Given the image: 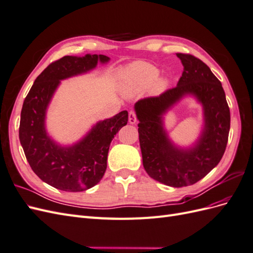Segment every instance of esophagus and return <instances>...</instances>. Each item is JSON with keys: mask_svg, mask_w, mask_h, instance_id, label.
<instances>
[{"mask_svg": "<svg viewBox=\"0 0 253 253\" xmlns=\"http://www.w3.org/2000/svg\"><path fill=\"white\" fill-rule=\"evenodd\" d=\"M128 122L131 125H135L136 124V114L134 111H131L128 113Z\"/></svg>", "mask_w": 253, "mask_h": 253, "instance_id": "1", "label": "esophagus"}]
</instances>
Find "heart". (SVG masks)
Returning a JSON list of instances; mask_svg holds the SVG:
<instances>
[{
	"mask_svg": "<svg viewBox=\"0 0 253 253\" xmlns=\"http://www.w3.org/2000/svg\"><path fill=\"white\" fill-rule=\"evenodd\" d=\"M159 70L153 64L138 61L127 66L121 74L122 93L132 96L152 86L154 91L164 90L169 80L166 77H159Z\"/></svg>",
	"mask_w": 253,
	"mask_h": 253,
	"instance_id": "obj_1",
	"label": "heart"
}]
</instances>
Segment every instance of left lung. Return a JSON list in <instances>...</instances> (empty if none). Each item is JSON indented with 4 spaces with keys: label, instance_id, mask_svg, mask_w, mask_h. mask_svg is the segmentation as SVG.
Returning <instances> with one entry per match:
<instances>
[{
    "label": "left lung",
    "instance_id": "1",
    "mask_svg": "<svg viewBox=\"0 0 253 253\" xmlns=\"http://www.w3.org/2000/svg\"><path fill=\"white\" fill-rule=\"evenodd\" d=\"M183 65L175 87L158 97L135 103L139 120L138 133L142 164L150 177L167 186L180 188L204 178L223 157L230 129V110L220 81L202 60L187 53H176ZM187 95L203 106L204 126L191 147L181 148L170 139L163 116L174 104Z\"/></svg>",
    "mask_w": 253,
    "mask_h": 253
}]
</instances>
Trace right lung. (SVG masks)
Returning <instances> with one entry per match:
<instances>
[{
    "label": "right lung",
    "mask_w": 253,
    "mask_h": 253,
    "mask_svg": "<svg viewBox=\"0 0 253 253\" xmlns=\"http://www.w3.org/2000/svg\"><path fill=\"white\" fill-rule=\"evenodd\" d=\"M104 55L65 56L49 64L38 76L21 111L19 138L33 171L49 186L81 192L101 180L106 170L110 144L119 129L127 124V112L97 122L79 141L61 145L45 126L47 108L61 80L85 74L105 64Z\"/></svg>",
    "instance_id": "obj_1"
}]
</instances>
